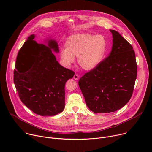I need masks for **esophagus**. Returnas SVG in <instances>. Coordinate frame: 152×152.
I'll return each instance as SVG.
<instances>
[{"mask_svg":"<svg viewBox=\"0 0 152 152\" xmlns=\"http://www.w3.org/2000/svg\"><path fill=\"white\" fill-rule=\"evenodd\" d=\"M73 78L75 79V80H78V79H79V76L77 74H75L73 76Z\"/></svg>","mask_w":152,"mask_h":152,"instance_id":"1","label":"esophagus"}]
</instances>
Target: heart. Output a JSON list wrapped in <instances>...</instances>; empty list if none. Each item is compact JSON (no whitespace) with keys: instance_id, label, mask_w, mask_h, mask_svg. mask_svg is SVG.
I'll return each mask as SVG.
<instances>
[{"instance_id":"b5f03b06","label":"heart","mask_w":152,"mask_h":152,"mask_svg":"<svg viewBox=\"0 0 152 152\" xmlns=\"http://www.w3.org/2000/svg\"><path fill=\"white\" fill-rule=\"evenodd\" d=\"M66 48L61 50V58L68 66L77 57L79 66L86 71L96 68L105 57L107 41L102 35L76 34L66 41Z\"/></svg>"}]
</instances>
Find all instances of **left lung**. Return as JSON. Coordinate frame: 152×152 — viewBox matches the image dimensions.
Instances as JSON below:
<instances>
[{"instance_id":"obj_1","label":"left lung","mask_w":152,"mask_h":152,"mask_svg":"<svg viewBox=\"0 0 152 152\" xmlns=\"http://www.w3.org/2000/svg\"><path fill=\"white\" fill-rule=\"evenodd\" d=\"M113 36L108 57L79 81L88 108L95 113L114 112L132 97L137 77V63L132 45L118 31Z\"/></svg>"}]
</instances>
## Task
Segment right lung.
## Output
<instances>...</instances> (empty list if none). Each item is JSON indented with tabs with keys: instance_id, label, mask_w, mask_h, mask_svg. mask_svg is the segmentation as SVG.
I'll list each match as a JSON object with an SVG mask.
<instances>
[{
	"instance_id": "1",
	"label": "right lung",
	"mask_w": 152,
	"mask_h": 152,
	"mask_svg": "<svg viewBox=\"0 0 152 152\" xmlns=\"http://www.w3.org/2000/svg\"><path fill=\"white\" fill-rule=\"evenodd\" d=\"M29 36L18 52L14 84L21 102L38 115L52 116L65 108V86L75 73L61 66L52 50L58 53L57 42L37 43Z\"/></svg>"
}]
</instances>
